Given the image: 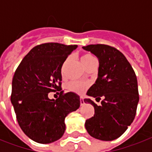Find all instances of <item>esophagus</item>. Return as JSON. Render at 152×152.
Masks as SVG:
<instances>
[{"label": "esophagus", "instance_id": "obj_1", "mask_svg": "<svg viewBox=\"0 0 152 152\" xmlns=\"http://www.w3.org/2000/svg\"><path fill=\"white\" fill-rule=\"evenodd\" d=\"M80 106H83V105L85 104V102H84V100H83V98H80Z\"/></svg>", "mask_w": 152, "mask_h": 152}]
</instances>
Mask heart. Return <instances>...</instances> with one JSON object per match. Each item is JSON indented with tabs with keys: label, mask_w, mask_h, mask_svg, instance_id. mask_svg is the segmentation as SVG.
Instances as JSON below:
<instances>
[{
	"label": "heart",
	"mask_w": 152,
	"mask_h": 152,
	"mask_svg": "<svg viewBox=\"0 0 152 152\" xmlns=\"http://www.w3.org/2000/svg\"><path fill=\"white\" fill-rule=\"evenodd\" d=\"M80 60L82 64H83V66L86 68L91 62H92L93 61H95V58L93 57L92 55L89 54V53H85V54H83L81 56ZM88 88V83H83V82H76V81L70 82L68 84V87H67L69 91L76 93V94H83Z\"/></svg>",
	"instance_id": "obj_1"
}]
</instances>
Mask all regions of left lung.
<instances>
[{"label": "left lung", "instance_id": "left-lung-1", "mask_svg": "<svg viewBox=\"0 0 152 152\" xmlns=\"http://www.w3.org/2000/svg\"><path fill=\"white\" fill-rule=\"evenodd\" d=\"M83 48L99 61L97 80L87 95L99 101L102 99L100 106L90 99H84L95 108V114L86 121L85 128L95 139L113 140L134 120L139 102L137 76L124 54L113 46L95 44Z\"/></svg>", "mask_w": 152, "mask_h": 152}]
</instances>
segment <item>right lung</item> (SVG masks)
I'll return each instance as SVG.
<instances>
[{
	"label": "right lung",
	"mask_w": 152,
	"mask_h": 152,
	"mask_svg": "<svg viewBox=\"0 0 152 152\" xmlns=\"http://www.w3.org/2000/svg\"><path fill=\"white\" fill-rule=\"evenodd\" d=\"M76 45L42 43L27 53L15 72L11 102L23 132L39 144L59 140L65 130L64 118L80 107V96L61 91V68ZM57 100L48 94L56 91Z\"/></svg>",
	"instance_id": "1"
}]
</instances>
